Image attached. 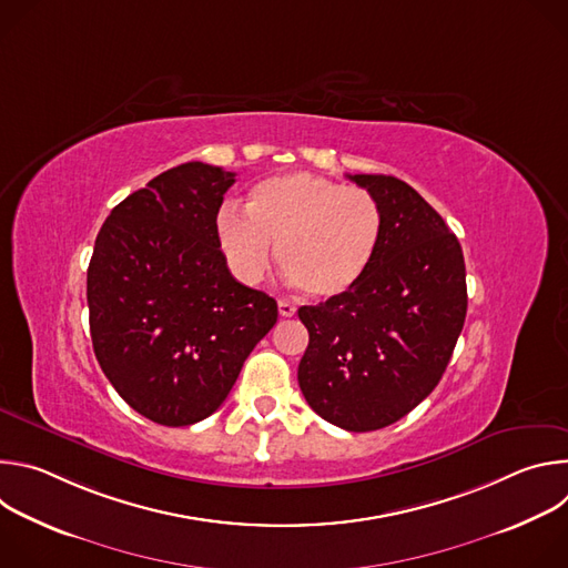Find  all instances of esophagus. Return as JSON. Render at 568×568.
Instances as JSON below:
<instances>
[{
    "mask_svg": "<svg viewBox=\"0 0 568 568\" xmlns=\"http://www.w3.org/2000/svg\"><path fill=\"white\" fill-rule=\"evenodd\" d=\"M278 314H281V316H294V314H296V307H294L290 301H278Z\"/></svg>",
    "mask_w": 568,
    "mask_h": 568,
    "instance_id": "obj_1",
    "label": "esophagus"
}]
</instances>
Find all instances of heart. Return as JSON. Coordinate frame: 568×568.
Masks as SVG:
<instances>
[{"label": "heart", "instance_id": "b5f03b06", "mask_svg": "<svg viewBox=\"0 0 568 568\" xmlns=\"http://www.w3.org/2000/svg\"><path fill=\"white\" fill-rule=\"evenodd\" d=\"M245 212L224 204L215 215L217 247L231 272L256 283L276 265L312 298H337L368 272L384 231L373 193L312 173H285L254 184Z\"/></svg>", "mask_w": 568, "mask_h": 568}]
</instances>
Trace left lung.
Masks as SVG:
<instances>
[{
	"label": "left lung",
	"instance_id": "1",
	"mask_svg": "<svg viewBox=\"0 0 568 568\" xmlns=\"http://www.w3.org/2000/svg\"><path fill=\"white\" fill-rule=\"evenodd\" d=\"M348 178L377 197L384 231L351 292L298 307L310 333L298 386L323 420L375 432L440 382L465 323V261L458 237L407 182Z\"/></svg>",
	"mask_w": 568,
	"mask_h": 568
}]
</instances>
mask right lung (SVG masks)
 I'll return each mask as SVG.
<instances>
[{
	"mask_svg": "<svg viewBox=\"0 0 568 568\" xmlns=\"http://www.w3.org/2000/svg\"><path fill=\"white\" fill-rule=\"evenodd\" d=\"M235 173L189 161L112 209L88 270L90 333L116 393L143 418L189 427L226 399L278 305L237 283L215 240Z\"/></svg>",
	"mask_w": 568,
	"mask_h": 568,
	"instance_id": "obj_1",
	"label": "right lung"
}]
</instances>
